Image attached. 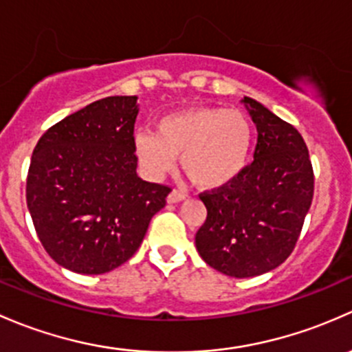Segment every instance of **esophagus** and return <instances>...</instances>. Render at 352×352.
<instances>
[{"label": "esophagus", "instance_id": "obj_1", "mask_svg": "<svg viewBox=\"0 0 352 352\" xmlns=\"http://www.w3.org/2000/svg\"><path fill=\"white\" fill-rule=\"evenodd\" d=\"M184 198H186V195H184L183 191L173 190L171 193L168 195V203H179V201H183Z\"/></svg>", "mask_w": 352, "mask_h": 352}]
</instances>
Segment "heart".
<instances>
[{"instance_id":"1","label":"heart","mask_w":352,"mask_h":352,"mask_svg":"<svg viewBox=\"0 0 352 352\" xmlns=\"http://www.w3.org/2000/svg\"><path fill=\"white\" fill-rule=\"evenodd\" d=\"M254 130L235 108L193 107L164 115L154 132H137L133 149L151 177L173 171L181 157L184 175L200 190L229 186L244 173Z\"/></svg>"}]
</instances>
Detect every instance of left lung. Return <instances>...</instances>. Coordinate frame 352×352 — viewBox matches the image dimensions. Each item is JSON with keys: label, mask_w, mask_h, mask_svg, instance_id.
I'll use <instances>...</instances> for the list:
<instances>
[{"label": "left lung", "mask_w": 352, "mask_h": 352, "mask_svg": "<svg viewBox=\"0 0 352 352\" xmlns=\"http://www.w3.org/2000/svg\"><path fill=\"white\" fill-rule=\"evenodd\" d=\"M241 103L257 130L254 162L229 186L200 195L206 220L195 244L213 270L252 278L292 254L314 198V169L295 126L252 98Z\"/></svg>", "instance_id": "8db88e82"}]
</instances>
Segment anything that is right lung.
I'll list each match as a JSON object with an SVG mask.
<instances>
[{
    "label": "right lung",
    "mask_w": 352,
    "mask_h": 352,
    "mask_svg": "<svg viewBox=\"0 0 352 352\" xmlns=\"http://www.w3.org/2000/svg\"><path fill=\"white\" fill-rule=\"evenodd\" d=\"M137 96H108L50 126L32 154L27 205L49 256L103 274L137 252L169 188L137 175Z\"/></svg>",
    "instance_id": "add662e5"
}]
</instances>
